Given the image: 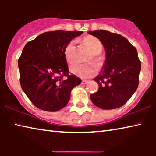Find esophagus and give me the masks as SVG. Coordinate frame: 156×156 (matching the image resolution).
I'll return each mask as SVG.
<instances>
[{"label": "esophagus", "instance_id": "esophagus-1", "mask_svg": "<svg viewBox=\"0 0 156 156\" xmlns=\"http://www.w3.org/2000/svg\"><path fill=\"white\" fill-rule=\"evenodd\" d=\"M87 83H88V81H87V80H82V84H87Z\"/></svg>", "mask_w": 156, "mask_h": 156}]
</instances>
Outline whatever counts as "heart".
I'll use <instances>...</instances> for the list:
<instances>
[{"label": "heart", "instance_id": "b5f03b06", "mask_svg": "<svg viewBox=\"0 0 156 156\" xmlns=\"http://www.w3.org/2000/svg\"><path fill=\"white\" fill-rule=\"evenodd\" d=\"M84 43L89 48L92 52L93 61L99 65L101 64V58L99 57V54L101 53L103 48L101 42L98 38L93 36H87L84 38ZM75 51V41L71 40L65 47L64 53L67 62H72L74 57ZM69 70L73 74L80 76L81 78L87 79L96 75L97 73V67L94 64H88V65H82L77 62L72 63L69 66Z\"/></svg>", "mask_w": 156, "mask_h": 156}]
</instances>
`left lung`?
Here are the masks:
<instances>
[{
  "label": "left lung",
  "mask_w": 156,
  "mask_h": 156,
  "mask_svg": "<svg viewBox=\"0 0 156 156\" xmlns=\"http://www.w3.org/2000/svg\"><path fill=\"white\" fill-rule=\"evenodd\" d=\"M88 33L101 41L106 52L102 69L94 79L99 90L90 95V99L102 109L121 107L138 88L141 64L137 50L119 34L101 30Z\"/></svg>",
  "instance_id": "left-lung-1"
}]
</instances>
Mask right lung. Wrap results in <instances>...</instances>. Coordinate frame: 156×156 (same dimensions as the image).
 <instances>
[{"label":"right lung","instance_id":"add662e5","mask_svg":"<svg viewBox=\"0 0 156 156\" xmlns=\"http://www.w3.org/2000/svg\"><path fill=\"white\" fill-rule=\"evenodd\" d=\"M82 33L46 32L25 44L18 59L20 85L36 107L48 112L62 109L69 102L72 89L81 84V79L69 74L64 50Z\"/></svg>","mask_w":156,"mask_h":156}]
</instances>
